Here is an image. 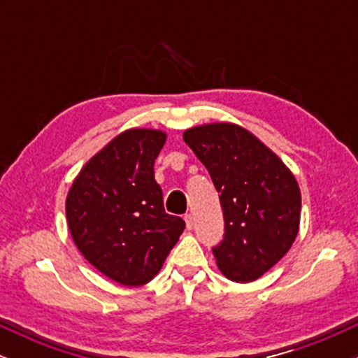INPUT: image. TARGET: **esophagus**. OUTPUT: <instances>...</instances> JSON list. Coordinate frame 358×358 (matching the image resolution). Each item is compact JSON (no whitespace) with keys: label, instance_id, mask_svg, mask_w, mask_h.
I'll use <instances>...</instances> for the list:
<instances>
[{"label":"esophagus","instance_id":"obj_1","mask_svg":"<svg viewBox=\"0 0 358 358\" xmlns=\"http://www.w3.org/2000/svg\"><path fill=\"white\" fill-rule=\"evenodd\" d=\"M185 224H187L188 231L193 227V217L190 215V213H187V215H185Z\"/></svg>","mask_w":358,"mask_h":358}]
</instances>
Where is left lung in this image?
Listing matches in <instances>:
<instances>
[{
    "instance_id": "left-lung-1",
    "label": "left lung",
    "mask_w": 358,
    "mask_h": 358,
    "mask_svg": "<svg viewBox=\"0 0 358 358\" xmlns=\"http://www.w3.org/2000/svg\"><path fill=\"white\" fill-rule=\"evenodd\" d=\"M183 141L210 173L224 210V239L213 248L225 278L250 282L289 250L299 231L301 193L287 166L244 127H192Z\"/></svg>"
}]
</instances>
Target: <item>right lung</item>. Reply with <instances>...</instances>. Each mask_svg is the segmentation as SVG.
<instances>
[{
	"label": "right lung",
	"instance_id": "obj_1",
	"mask_svg": "<svg viewBox=\"0 0 358 358\" xmlns=\"http://www.w3.org/2000/svg\"><path fill=\"white\" fill-rule=\"evenodd\" d=\"M166 141L158 129H127L85 163L69 190L65 213L77 249L124 286L150 282L185 229L163 207L155 159Z\"/></svg>",
	"mask_w": 358,
	"mask_h": 358
}]
</instances>
